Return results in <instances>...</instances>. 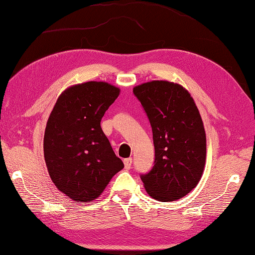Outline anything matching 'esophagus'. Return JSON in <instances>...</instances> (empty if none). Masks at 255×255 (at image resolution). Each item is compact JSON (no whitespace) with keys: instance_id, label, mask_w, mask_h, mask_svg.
<instances>
[{"instance_id":"34e87169","label":"esophagus","mask_w":255,"mask_h":255,"mask_svg":"<svg viewBox=\"0 0 255 255\" xmlns=\"http://www.w3.org/2000/svg\"><path fill=\"white\" fill-rule=\"evenodd\" d=\"M132 162H133L132 158H127V159H124V166H125V168H127V169H131V167H132Z\"/></svg>"}]
</instances>
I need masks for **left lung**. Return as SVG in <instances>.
Here are the masks:
<instances>
[{
  "mask_svg": "<svg viewBox=\"0 0 255 255\" xmlns=\"http://www.w3.org/2000/svg\"><path fill=\"white\" fill-rule=\"evenodd\" d=\"M152 128L154 166L141 175L146 193L173 202L193 190L206 161V134L199 111L179 84L152 80L133 88Z\"/></svg>",
  "mask_w": 255,
  "mask_h": 255,
  "instance_id": "left-lung-1",
  "label": "left lung"
}]
</instances>
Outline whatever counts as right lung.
Listing matches in <instances>:
<instances>
[{"mask_svg":"<svg viewBox=\"0 0 255 255\" xmlns=\"http://www.w3.org/2000/svg\"><path fill=\"white\" fill-rule=\"evenodd\" d=\"M120 95L105 82L67 88L58 97L43 137L44 160L53 184L75 202L100 196L124 168L101 128V120Z\"/></svg>","mask_w":255,"mask_h":255,"instance_id":"right-lung-1","label":"right lung"}]
</instances>
